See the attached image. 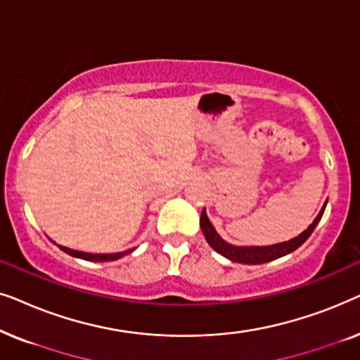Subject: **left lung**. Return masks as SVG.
<instances>
[{
	"label": "left lung",
	"mask_w": 360,
	"mask_h": 360,
	"mask_svg": "<svg viewBox=\"0 0 360 360\" xmlns=\"http://www.w3.org/2000/svg\"><path fill=\"white\" fill-rule=\"evenodd\" d=\"M324 208L326 205L323 206L319 214L314 218L313 224L308 226V229H304L302 234L297 236V238L290 239L288 243H280V244H274V245H264V248H238V245L228 244L226 240L219 238V234L216 233L213 226H211L208 216H206V211H201V218H200V226L201 231H203L206 240L208 244L213 248L216 252L224 255L226 259L233 260V262L238 264H248V265H257V264H265L270 262V260H275L278 257H283L293 250H297L300 245H302L304 240H307L311 233L316 228V224L321 219V216L324 213Z\"/></svg>",
	"instance_id": "1"
}]
</instances>
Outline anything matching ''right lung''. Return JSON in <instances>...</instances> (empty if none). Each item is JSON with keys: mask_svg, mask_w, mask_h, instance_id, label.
I'll list each match as a JSON object with an SVG mask.
<instances>
[{"mask_svg": "<svg viewBox=\"0 0 360 360\" xmlns=\"http://www.w3.org/2000/svg\"><path fill=\"white\" fill-rule=\"evenodd\" d=\"M58 248H60L63 252L72 255V257H78L83 260H95V262H108V260H116V259H121L122 255L132 252V249H131V250H124V252H116V254H88V252H80V250L63 248V245H58Z\"/></svg>", "mask_w": 360, "mask_h": 360, "instance_id": "obj_1", "label": "right lung"}]
</instances>
